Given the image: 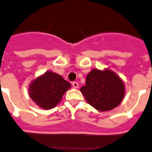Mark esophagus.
I'll list each match as a JSON object with an SVG mask.
<instances>
[{
    "label": "esophagus",
    "mask_w": 152,
    "mask_h": 152,
    "mask_svg": "<svg viewBox=\"0 0 152 152\" xmlns=\"http://www.w3.org/2000/svg\"><path fill=\"white\" fill-rule=\"evenodd\" d=\"M72 86L74 89H78L79 88V83H78L77 82H73L72 83Z\"/></svg>",
    "instance_id": "34e87169"
}]
</instances>
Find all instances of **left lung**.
<instances>
[{
	"mask_svg": "<svg viewBox=\"0 0 152 152\" xmlns=\"http://www.w3.org/2000/svg\"><path fill=\"white\" fill-rule=\"evenodd\" d=\"M80 91L87 102L100 112L117 107L125 96V85L116 73L110 69H94L87 75L86 86Z\"/></svg>",
	"mask_w": 152,
	"mask_h": 152,
	"instance_id": "obj_1",
	"label": "left lung"
}]
</instances>
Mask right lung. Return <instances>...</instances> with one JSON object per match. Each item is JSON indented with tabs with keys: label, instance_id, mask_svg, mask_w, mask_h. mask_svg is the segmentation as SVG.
<instances>
[{
	"label": "right lung",
	"instance_id": "obj_1",
	"mask_svg": "<svg viewBox=\"0 0 152 152\" xmlns=\"http://www.w3.org/2000/svg\"><path fill=\"white\" fill-rule=\"evenodd\" d=\"M71 84L57 73L46 72L30 84L29 95L39 107L50 109L57 105Z\"/></svg>",
	"mask_w": 152,
	"mask_h": 152
}]
</instances>
